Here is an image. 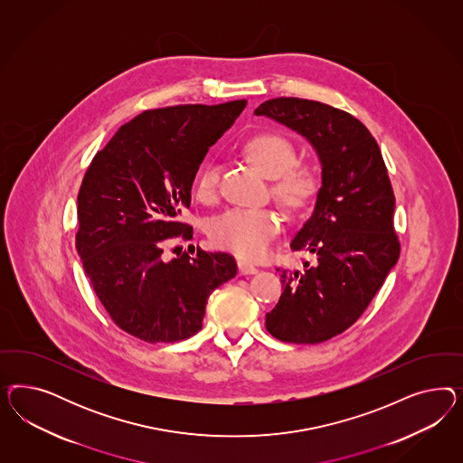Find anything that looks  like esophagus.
Instances as JSON below:
<instances>
[{"mask_svg": "<svg viewBox=\"0 0 463 463\" xmlns=\"http://www.w3.org/2000/svg\"><path fill=\"white\" fill-rule=\"evenodd\" d=\"M238 268L241 275H254V273H258V268L251 265V263H248V261H238Z\"/></svg>", "mask_w": 463, "mask_h": 463, "instance_id": "34e87169", "label": "esophagus"}]
</instances>
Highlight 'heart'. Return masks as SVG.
Masks as SVG:
<instances>
[{
  "instance_id": "b5f03b06",
  "label": "heart",
  "mask_w": 463,
  "mask_h": 463,
  "mask_svg": "<svg viewBox=\"0 0 463 463\" xmlns=\"http://www.w3.org/2000/svg\"><path fill=\"white\" fill-rule=\"evenodd\" d=\"M244 153L268 178H275L273 195L288 211H304L321 192V175L310 166L295 163L297 149L292 140L279 132H260L244 142ZM219 183V168L207 163L195 178L198 200H211ZM281 229L280 215L268 209H229L217 215L211 225V239L221 248L242 258H260L269 241Z\"/></svg>"
}]
</instances>
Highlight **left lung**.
Segmentation results:
<instances>
[{
  "instance_id": "obj_1",
  "label": "left lung",
  "mask_w": 463,
  "mask_h": 463,
  "mask_svg": "<svg viewBox=\"0 0 463 463\" xmlns=\"http://www.w3.org/2000/svg\"><path fill=\"white\" fill-rule=\"evenodd\" d=\"M254 113L298 132L321 161L316 207L290 244L314 261L304 271L281 269L283 294L267 314L271 336L317 345L356 323L399 260L392 184L377 140L350 113L285 97Z\"/></svg>"
}]
</instances>
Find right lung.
I'll use <instances>...</instances> for the list:
<instances>
[{
	"instance_id": "1",
	"label": "right lung",
	"mask_w": 463,
	"mask_h": 463,
	"mask_svg": "<svg viewBox=\"0 0 463 463\" xmlns=\"http://www.w3.org/2000/svg\"><path fill=\"white\" fill-rule=\"evenodd\" d=\"M246 99L176 105L120 127L84 173L76 250L113 323L146 343H175L202 329L209 295L236 277L227 252L196 250L168 260L192 184L209 147L234 124Z\"/></svg>"
}]
</instances>
